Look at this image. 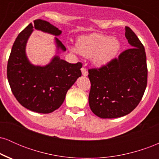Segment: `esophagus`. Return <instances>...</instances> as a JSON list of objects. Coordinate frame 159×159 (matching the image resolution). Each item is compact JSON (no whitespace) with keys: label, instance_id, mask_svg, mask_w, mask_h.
<instances>
[{"label":"esophagus","instance_id":"esophagus-1","mask_svg":"<svg viewBox=\"0 0 159 159\" xmlns=\"http://www.w3.org/2000/svg\"><path fill=\"white\" fill-rule=\"evenodd\" d=\"M81 72L84 76H87V75H88V72H87V70L86 69V68H84V67H82L81 68Z\"/></svg>","mask_w":159,"mask_h":159}]
</instances>
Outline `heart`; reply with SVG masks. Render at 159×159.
Here are the masks:
<instances>
[{
	"label": "heart",
	"instance_id": "b5f03b06",
	"mask_svg": "<svg viewBox=\"0 0 159 159\" xmlns=\"http://www.w3.org/2000/svg\"><path fill=\"white\" fill-rule=\"evenodd\" d=\"M120 48V43L116 37L94 34L78 38L76 48H71V50L87 58H92L95 64L100 66L110 61Z\"/></svg>",
	"mask_w": 159,
	"mask_h": 159
}]
</instances>
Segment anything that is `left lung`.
I'll return each mask as SVG.
<instances>
[{
	"label": "left lung",
	"mask_w": 159,
	"mask_h": 159,
	"mask_svg": "<svg viewBox=\"0 0 159 159\" xmlns=\"http://www.w3.org/2000/svg\"><path fill=\"white\" fill-rule=\"evenodd\" d=\"M125 36L132 48L100 68L88 69L89 105L103 119L129 114L138 106L147 84L145 49L136 34L125 27Z\"/></svg>",
	"instance_id": "1"
}]
</instances>
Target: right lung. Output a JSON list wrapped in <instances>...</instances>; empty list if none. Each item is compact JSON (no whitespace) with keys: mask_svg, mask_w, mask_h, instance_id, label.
<instances>
[{"mask_svg":"<svg viewBox=\"0 0 159 159\" xmlns=\"http://www.w3.org/2000/svg\"><path fill=\"white\" fill-rule=\"evenodd\" d=\"M34 29L59 36L57 27L44 20H34L18 35L7 63V78L17 101L28 110L49 114L61 106L67 91L81 75L82 63H69L55 56L45 66H35L27 60L25 45ZM57 46L66 47L55 37Z\"/></svg>","mask_w":159,"mask_h":159,"instance_id":"obj_1","label":"right lung"}]
</instances>
